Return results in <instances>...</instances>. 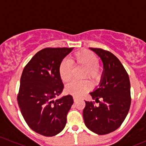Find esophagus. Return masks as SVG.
<instances>
[{"instance_id": "esophagus-1", "label": "esophagus", "mask_w": 146, "mask_h": 146, "mask_svg": "<svg viewBox=\"0 0 146 146\" xmlns=\"http://www.w3.org/2000/svg\"><path fill=\"white\" fill-rule=\"evenodd\" d=\"M78 97H77V96H73V100H74V102H76L78 100Z\"/></svg>"}]
</instances>
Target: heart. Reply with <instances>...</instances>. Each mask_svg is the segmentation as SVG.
Here are the masks:
<instances>
[{"mask_svg": "<svg viewBox=\"0 0 146 146\" xmlns=\"http://www.w3.org/2000/svg\"><path fill=\"white\" fill-rule=\"evenodd\" d=\"M99 59L95 54L88 50H80L70 56L68 60H64L60 64L58 73L63 82H67L71 79L73 66L82 67L85 70L82 78H89L93 81H98L101 77V68L99 66ZM92 88L89 80L72 81L66 85V91L69 94L80 96Z\"/></svg>", "mask_w": 146, "mask_h": 146, "instance_id": "obj_1", "label": "heart"}]
</instances>
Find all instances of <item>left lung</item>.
Listing matches in <instances>:
<instances>
[{
    "mask_svg": "<svg viewBox=\"0 0 146 146\" xmlns=\"http://www.w3.org/2000/svg\"><path fill=\"white\" fill-rule=\"evenodd\" d=\"M102 59L104 72L100 85L90 92L92 99L99 102H85L84 122L88 129L99 135L108 134L117 130L127 116L131 106V85L129 75L117 56L109 51L90 48ZM102 98L103 101L99 100Z\"/></svg>",
    "mask_w": 146,
    "mask_h": 146,
    "instance_id": "obj_1",
    "label": "left lung"
}]
</instances>
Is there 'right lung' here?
<instances>
[{"instance_id": "obj_1", "label": "right lung", "mask_w": 146, "mask_h": 146, "mask_svg": "<svg viewBox=\"0 0 146 146\" xmlns=\"http://www.w3.org/2000/svg\"><path fill=\"white\" fill-rule=\"evenodd\" d=\"M73 48H43L23 69L17 103L29 127L42 136H54L64 129L73 104L70 95L54 100L64 88L58 73L60 64Z\"/></svg>"}]
</instances>
